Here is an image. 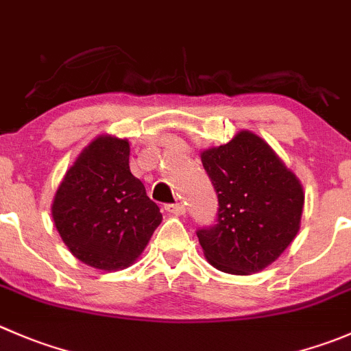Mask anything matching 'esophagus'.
Here are the masks:
<instances>
[{"mask_svg": "<svg viewBox=\"0 0 351 351\" xmlns=\"http://www.w3.org/2000/svg\"><path fill=\"white\" fill-rule=\"evenodd\" d=\"M166 210L171 214H175V216H183L186 209L183 204H168V206H166Z\"/></svg>", "mask_w": 351, "mask_h": 351, "instance_id": "esophagus-1", "label": "esophagus"}]
</instances>
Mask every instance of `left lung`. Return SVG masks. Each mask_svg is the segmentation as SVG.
<instances>
[{
	"mask_svg": "<svg viewBox=\"0 0 351 351\" xmlns=\"http://www.w3.org/2000/svg\"><path fill=\"white\" fill-rule=\"evenodd\" d=\"M217 193V224L197 231L207 262L248 276L271 266L300 230L304 186L269 144L240 130L200 152Z\"/></svg>",
	"mask_w": 351,
	"mask_h": 351,
	"instance_id": "obj_1",
	"label": "left lung"
}]
</instances>
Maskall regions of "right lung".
I'll return each mask as SVG.
<instances>
[{
    "label": "right lung",
    "instance_id": "1",
    "mask_svg": "<svg viewBox=\"0 0 351 351\" xmlns=\"http://www.w3.org/2000/svg\"><path fill=\"white\" fill-rule=\"evenodd\" d=\"M128 159V138L99 135L82 149L54 193L51 214L61 240L94 269L132 266L162 221Z\"/></svg>",
    "mask_w": 351,
    "mask_h": 351
}]
</instances>
